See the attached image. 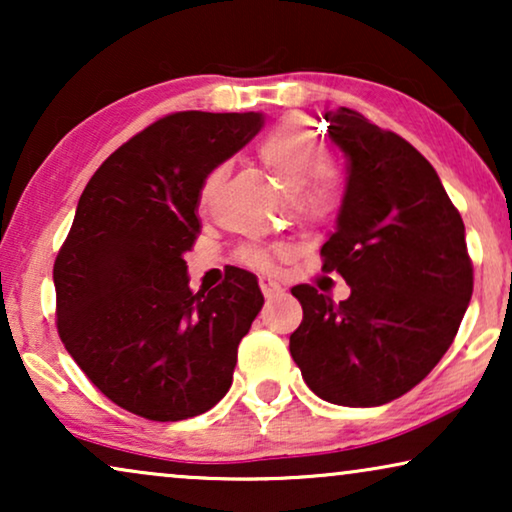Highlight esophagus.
<instances>
[{
  "label": "esophagus",
  "instance_id": "esophagus-1",
  "mask_svg": "<svg viewBox=\"0 0 512 512\" xmlns=\"http://www.w3.org/2000/svg\"><path fill=\"white\" fill-rule=\"evenodd\" d=\"M258 284H261V291H263V296L265 298H277V296H282L284 293V289H282V284L277 282V279H272V277H258Z\"/></svg>",
  "mask_w": 512,
  "mask_h": 512
}]
</instances>
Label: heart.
<instances>
[{"label": "heart", "mask_w": 512, "mask_h": 512, "mask_svg": "<svg viewBox=\"0 0 512 512\" xmlns=\"http://www.w3.org/2000/svg\"><path fill=\"white\" fill-rule=\"evenodd\" d=\"M258 158L275 177L291 188L293 209L305 221H324L338 207L340 186L331 167L324 165L326 153L317 132L303 118L291 116L277 123L261 142ZM223 167H216L202 181V198H209L221 184ZM251 265H268L270 258L261 249L244 254Z\"/></svg>", "instance_id": "heart-1"}]
</instances>
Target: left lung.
<instances>
[{
    "label": "left lung",
    "mask_w": 512,
    "mask_h": 512,
    "mask_svg": "<svg viewBox=\"0 0 512 512\" xmlns=\"http://www.w3.org/2000/svg\"><path fill=\"white\" fill-rule=\"evenodd\" d=\"M324 121L347 156V188L321 256L352 293L333 303L293 286L303 321L289 349L319 398L373 408L422 382L450 349L473 265L464 221L415 146L347 107Z\"/></svg>",
    "instance_id": "obj_1"
}]
</instances>
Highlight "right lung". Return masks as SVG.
I'll use <instances>...</instances> for the list:
<instances>
[{
  "instance_id": "right-lung-1",
  "label": "right lung",
  "mask_w": 512,
  "mask_h": 512,
  "mask_svg": "<svg viewBox=\"0 0 512 512\" xmlns=\"http://www.w3.org/2000/svg\"><path fill=\"white\" fill-rule=\"evenodd\" d=\"M261 125L258 111L170 114L83 188L53 265L58 333L88 380L139 417L202 415L233 384L237 345L263 307L258 279L233 268L193 293L184 254L200 230L202 181Z\"/></svg>"
}]
</instances>
